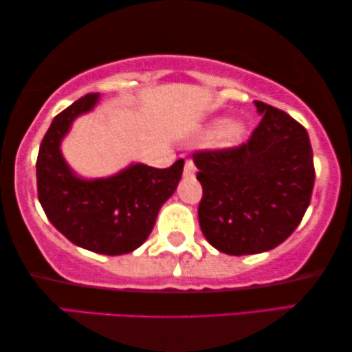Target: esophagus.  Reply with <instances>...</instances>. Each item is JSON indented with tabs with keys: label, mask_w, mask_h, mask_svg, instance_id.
<instances>
[{
	"label": "esophagus",
	"mask_w": 352,
	"mask_h": 352,
	"mask_svg": "<svg viewBox=\"0 0 352 352\" xmlns=\"http://www.w3.org/2000/svg\"><path fill=\"white\" fill-rule=\"evenodd\" d=\"M195 171H197V168H195L193 162L187 160L186 165H184V177H193Z\"/></svg>",
	"instance_id": "esophagus-1"
}]
</instances>
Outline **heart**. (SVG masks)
<instances>
[{
    "instance_id": "b5f03b06",
    "label": "heart",
    "mask_w": 352,
    "mask_h": 352,
    "mask_svg": "<svg viewBox=\"0 0 352 352\" xmlns=\"http://www.w3.org/2000/svg\"><path fill=\"white\" fill-rule=\"evenodd\" d=\"M206 137H214V144L221 149H232L244 143L247 124L242 120H214L206 129Z\"/></svg>"
}]
</instances>
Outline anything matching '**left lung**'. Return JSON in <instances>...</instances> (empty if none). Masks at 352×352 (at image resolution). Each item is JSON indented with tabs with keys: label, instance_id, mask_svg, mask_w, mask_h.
<instances>
[{
	"label": "left lung",
	"instance_id": "obj_1",
	"mask_svg": "<svg viewBox=\"0 0 352 352\" xmlns=\"http://www.w3.org/2000/svg\"><path fill=\"white\" fill-rule=\"evenodd\" d=\"M255 107L263 120L247 144L193 155L203 186L199 226L210 245L234 256L272 250L288 239L315 184L305 129L264 102Z\"/></svg>",
	"mask_w": 352,
	"mask_h": 352
}]
</instances>
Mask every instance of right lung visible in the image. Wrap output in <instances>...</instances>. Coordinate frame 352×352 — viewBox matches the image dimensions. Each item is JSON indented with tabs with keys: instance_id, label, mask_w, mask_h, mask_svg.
Listing matches in <instances>:
<instances>
[{
	"instance_id": "add662e5",
	"label": "right lung",
	"mask_w": 352,
	"mask_h": 352,
	"mask_svg": "<svg viewBox=\"0 0 352 352\" xmlns=\"http://www.w3.org/2000/svg\"><path fill=\"white\" fill-rule=\"evenodd\" d=\"M100 94L74 102L52 121L37 155L41 206L72 244L102 255H126L148 239L160 208L181 181L184 160L170 168L132 162L107 177H82L64 159L61 144L74 121L93 111Z\"/></svg>"
}]
</instances>
